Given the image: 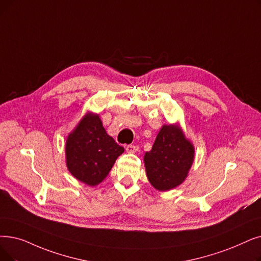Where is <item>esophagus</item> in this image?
Wrapping results in <instances>:
<instances>
[{"label": "esophagus", "mask_w": 261, "mask_h": 261, "mask_svg": "<svg viewBox=\"0 0 261 261\" xmlns=\"http://www.w3.org/2000/svg\"><path fill=\"white\" fill-rule=\"evenodd\" d=\"M126 150H127V152L134 153V152H137V151L139 150V146H135V145H127V146H126Z\"/></svg>", "instance_id": "1"}]
</instances>
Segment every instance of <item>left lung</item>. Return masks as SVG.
Here are the masks:
<instances>
[{"label":"left lung","instance_id":"1","mask_svg":"<svg viewBox=\"0 0 261 261\" xmlns=\"http://www.w3.org/2000/svg\"><path fill=\"white\" fill-rule=\"evenodd\" d=\"M194 160V147L178 127L163 126L144 156L149 182L159 191L176 188L186 179Z\"/></svg>","mask_w":261,"mask_h":261}]
</instances>
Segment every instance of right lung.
<instances>
[{
  "mask_svg": "<svg viewBox=\"0 0 261 261\" xmlns=\"http://www.w3.org/2000/svg\"><path fill=\"white\" fill-rule=\"evenodd\" d=\"M123 150L108 135L99 115L87 114L67 139V167L77 180L96 186L109 175Z\"/></svg>",
  "mask_w": 261,
  "mask_h": 261,
  "instance_id": "right-lung-1",
  "label": "right lung"
}]
</instances>
